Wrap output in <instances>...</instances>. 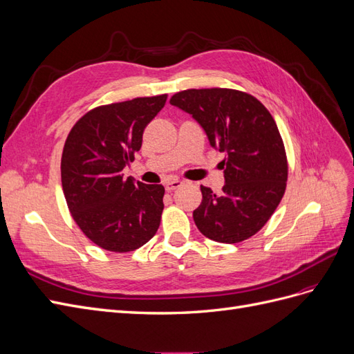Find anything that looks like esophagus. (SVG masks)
<instances>
[{
    "label": "esophagus",
    "mask_w": 354,
    "mask_h": 354,
    "mask_svg": "<svg viewBox=\"0 0 354 354\" xmlns=\"http://www.w3.org/2000/svg\"><path fill=\"white\" fill-rule=\"evenodd\" d=\"M181 185H183V181H180V180H169V181H167V183H165V189H167V192H173L174 189L180 187Z\"/></svg>",
    "instance_id": "34e87169"
}]
</instances>
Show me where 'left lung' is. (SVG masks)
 I'll use <instances>...</instances> for the list:
<instances>
[{
	"instance_id": "8db88e82",
	"label": "left lung",
	"mask_w": 354,
	"mask_h": 354,
	"mask_svg": "<svg viewBox=\"0 0 354 354\" xmlns=\"http://www.w3.org/2000/svg\"><path fill=\"white\" fill-rule=\"evenodd\" d=\"M169 103L192 115L209 145L226 153L221 194L201 186L202 202L194 211L196 227L221 243L254 236L286 189L288 160L273 116L254 95L232 88L185 90Z\"/></svg>"
}]
</instances>
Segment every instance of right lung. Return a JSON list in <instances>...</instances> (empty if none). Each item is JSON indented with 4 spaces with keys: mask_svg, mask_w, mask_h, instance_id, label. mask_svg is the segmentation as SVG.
I'll use <instances>...</instances> for the list:
<instances>
[{
    "mask_svg": "<svg viewBox=\"0 0 354 354\" xmlns=\"http://www.w3.org/2000/svg\"><path fill=\"white\" fill-rule=\"evenodd\" d=\"M167 94L94 108L72 127L62 153V187L75 223L91 242L128 252L151 241L164 209L162 185L124 177L143 131Z\"/></svg>",
    "mask_w": 354,
    "mask_h": 354,
    "instance_id": "1",
    "label": "right lung"
}]
</instances>
